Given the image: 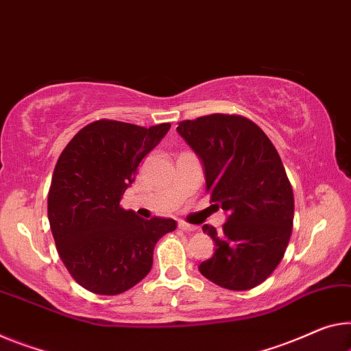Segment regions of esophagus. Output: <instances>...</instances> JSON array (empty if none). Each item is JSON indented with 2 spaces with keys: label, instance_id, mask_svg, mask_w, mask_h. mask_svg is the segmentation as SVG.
Masks as SVG:
<instances>
[{
  "label": "esophagus",
  "instance_id": "esophagus-1",
  "mask_svg": "<svg viewBox=\"0 0 351 351\" xmlns=\"http://www.w3.org/2000/svg\"><path fill=\"white\" fill-rule=\"evenodd\" d=\"M179 229L185 230V232H194V230H197L196 226L188 224V223H185V221H179Z\"/></svg>",
  "mask_w": 351,
  "mask_h": 351
}]
</instances>
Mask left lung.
<instances>
[{
	"label": "left lung",
	"mask_w": 351,
	"mask_h": 351,
	"mask_svg": "<svg viewBox=\"0 0 351 351\" xmlns=\"http://www.w3.org/2000/svg\"><path fill=\"white\" fill-rule=\"evenodd\" d=\"M177 132L202 161L212 202L228 215L221 230L204 224L217 247L199 271L229 290L256 287L279 265L292 235L293 191L278 150L241 116L183 121Z\"/></svg>",
	"instance_id": "1"
}]
</instances>
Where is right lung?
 <instances>
[{"label":"right lung","instance_id":"1","mask_svg":"<svg viewBox=\"0 0 351 351\" xmlns=\"http://www.w3.org/2000/svg\"><path fill=\"white\" fill-rule=\"evenodd\" d=\"M171 123L138 127L95 121L59 155L48 191V221L59 257L82 287L117 295L147 276L154 247L177 228L171 218H139L119 202L143 158Z\"/></svg>","mask_w":351,"mask_h":351}]
</instances>
